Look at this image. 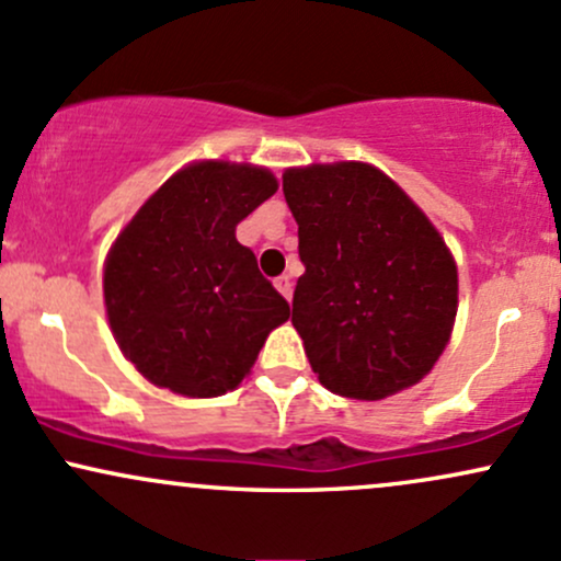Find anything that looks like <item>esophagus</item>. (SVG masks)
<instances>
[{
    "instance_id": "34e87169",
    "label": "esophagus",
    "mask_w": 561,
    "mask_h": 561,
    "mask_svg": "<svg viewBox=\"0 0 561 561\" xmlns=\"http://www.w3.org/2000/svg\"><path fill=\"white\" fill-rule=\"evenodd\" d=\"M274 287H276V290H279L282 295H285L287 300L293 298V279H290V276H276Z\"/></svg>"
}]
</instances>
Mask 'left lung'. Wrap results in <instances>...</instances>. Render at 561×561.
Instances as JSON below:
<instances>
[{"label": "left lung", "instance_id": "left-lung-1", "mask_svg": "<svg viewBox=\"0 0 561 561\" xmlns=\"http://www.w3.org/2000/svg\"><path fill=\"white\" fill-rule=\"evenodd\" d=\"M282 191L306 266L293 324L319 383L375 402L423 380L458 313V268L426 213L365 162L290 168Z\"/></svg>", "mask_w": 561, "mask_h": 561}]
</instances>
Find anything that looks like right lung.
Listing matches in <instances>:
<instances>
[{"label":"right lung","mask_w":561,"mask_h":561,"mask_svg":"<svg viewBox=\"0 0 561 561\" xmlns=\"http://www.w3.org/2000/svg\"><path fill=\"white\" fill-rule=\"evenodd\" d=\"M266 168L194 162L153 191L111 244L103 298L111 332L159 389L233 391L290 306L257 271L237 224L276 194Z\"/></svg>","instance_id":"1"}]
</instances>
